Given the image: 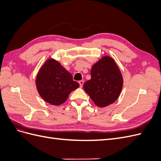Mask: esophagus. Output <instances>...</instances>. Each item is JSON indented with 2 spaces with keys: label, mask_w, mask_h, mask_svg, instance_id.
Wrapping results in <instances>:
<instances>
[{
  "label": "esophagus",
  "mask_w": 161,
  "mask_h": 161,
  "mask_svg": "<svg viewBox=\"0 0 161 161\" xmlns=\"http://www.w3.org/2000/svg\"><path fill=\"white\" fill-rule=\"evenodd\" d=\"M79 85H80V86L82 87V85H83V84H84V81H83V80H80V81L79 82Z\"/></svg>",
  "instance_id": "34e87169"
}]
</instances>
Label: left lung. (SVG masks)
<instances>
[{
    "label": "left lung",
    "instance_id": "8db88e82",
    "mask_svg": "<svg viewBox=\"0 0 161 161\" xmlns=\"http://www.w3.org/2000/svg\"><path fill=\"white\" fill-rule=\"evenodd\" d=\"M91 79L85 82L84 89L94 103L105 108L118 99L124 79L114 58L105 56L92 66Z\"/></svg>",
    "mask_w": 161,
    "mask_h": 161
}]
</instances>
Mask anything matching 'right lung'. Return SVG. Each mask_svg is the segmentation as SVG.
<instances>
[{"label": "right lung", "instance_id": "1", "mask_svg": "<svg viewBox=\"0 0 161 161\" xmlns=\"http://www.w3.org/2000/svg\"><path fill=\"white\" fill-rule=\"evenodd\" d=\"M36 88L42 98L53 105H60L67 100L72 91L79 86L70 73L59 62L51 58L39 70Z\"/></svg>", "mask_w": 161, "mask_h": 161}]
</instances>
